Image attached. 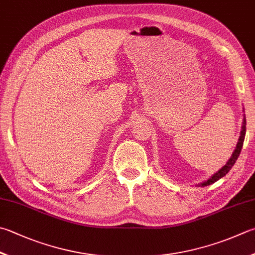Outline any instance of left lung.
<instances>
[{
  "mask_svg": "<svg viewBox=\"0 0 255 255\" xmlns=\"http://www.w3.org/2000/svg\"><path fill=\"white\" fill-rule=\"evenodd\" d=\"M246 124H247V121H246V117H244L243 119V126H242V131H241V135H240L239 137V142L237 144V147H235V150L233 152L232 156L230 157V160L227 162V164H225L222 169H220L215 174H213L212 176L210 177L209 180L204 181L203 183H200L199 185L200 186H206V185H210L214 183V182L219 181L221 177H223L225 174H228V172L232 169V166L234 165V163L237 162L238 157L240 155V153H241V150H242V146H243V142H244V137H246V131H247V128H246Z\"/></svg>",
  "mask_w": 255,
  "mask_h": 255,
  "instance_id": "8db88e82",
  "label": "left lung"
}]
</instances>
